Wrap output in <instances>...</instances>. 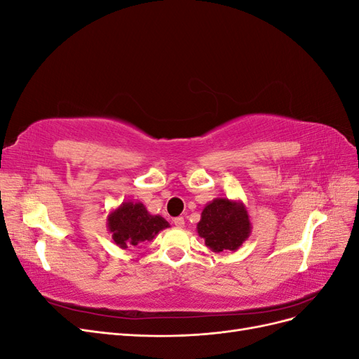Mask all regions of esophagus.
Wrapping results in <instances>:
<instances>
[{
    "mask_svg": "<svg viewBox=\"0 0 359 359\" xmlns=\"http://www.w3.org/2000/svg\"><path fill=\"white\" fill-rule=\"evenodd\" d=\"M173 223H175L177 227H184L186 222H184V217H177V219H173Z\"/></svg>",
    "mask_w": 359,
    "mask_h": 359,
    "instance_id": "esophagus-1",
    "label": "esophagus"
}]
</instances>
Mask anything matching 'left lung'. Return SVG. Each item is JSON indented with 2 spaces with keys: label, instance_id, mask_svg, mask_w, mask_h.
Returning <instances> with one entry per match:
<instances>
[{
  "label": "left lung",
  "instance_id": "8db88e82",
  "mask_svg": "<svg viewBox=\"0 0 359 359\" xmlns=\"http://www.w3.org/2000/svg\"><path fill=\"white\" fill-rule=\"evenodd\" d=\"M252 233V222L241 201L217 198L205 205L198 235L211 252H236Z\"/></svg>",
  "mask_w": 359,
  "mask_h": 359
}]
</instances>
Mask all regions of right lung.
<instances>
[{
	"label": "right lung",
	"instance_id": "right-lung-1",
	"mask_svg": "<svg viewBox=\"0 0 359 359\" xmlns=\"http://www.w3.org/2000/svg\"><path fill=\"white\" fill-rule=\"evenodd\" d=\"M166 227L169 223L158 214H149L142 202H123L107 215V229L119 248L153 241V238Z\"/></svg>",
	"mask_w": 359,
	"mask_h": 359
}]
</instances>
